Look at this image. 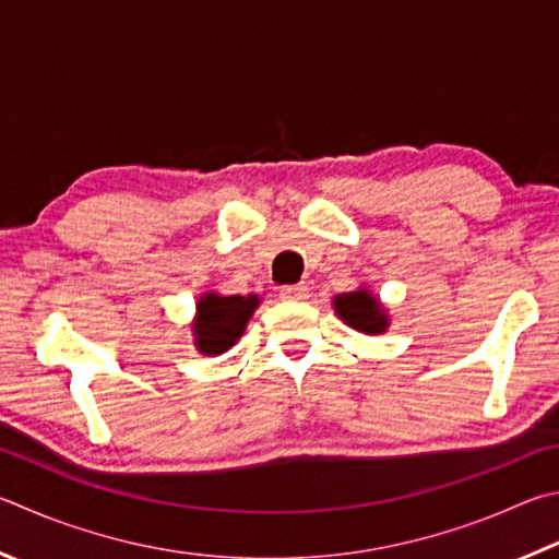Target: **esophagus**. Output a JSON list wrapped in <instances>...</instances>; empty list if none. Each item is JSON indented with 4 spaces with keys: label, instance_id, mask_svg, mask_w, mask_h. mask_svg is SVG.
I'll return each instance as SVG.
<instances>
[{
    "label": "esophagus",
    "instance_id": "1",
    "mask_svg": "<svg viewBox=\"0 0 559 559\" xmlns=\"http://www.w3.org/2000/svg\"><path fill=\"white\" fill-rule=\"evenodd\" d=\"M281 296L286 300H302V298H308V286L306 283H290V286H281Z\"/></svg>",
    "mask_w": 559,
    "mask_h": 559
}]
</instances>
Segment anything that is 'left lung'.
<instances>
[{
  "label": "left lung",
  "instance_id": "8db88e82",
  "mask_svg": "<svg viewBox=\"0 0 559 559\" xmlns=\"http://www.w3.org/2000/svg\"><path fill=\"white\" fill-rule=\"evenodd\" d=\"M334 310H337L340 318L347 322L349 328L369 334H379L385 330V324H389L379 300L369 296V290L342 293V296L334 298Z\"/></svg>",
  "mask_w": 559,
  "mask_h": 559
}]
</instances>
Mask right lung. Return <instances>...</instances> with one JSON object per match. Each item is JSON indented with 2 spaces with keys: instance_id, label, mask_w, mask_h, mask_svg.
<instances>
[{
  "instance_id": "1",
  "label": "right lung",
  "mask_w": 559,
  "mask_h": 559,
  "mask_svg": "<svg viewBox=\"0 0 559 559\" xmlns=\"http://www.w3.org/2000/svg\"><path fill=\"white\" fill-rule=\"evenodd\" d=\"M259 306L257 296H210L200 298L198 302V320L195 328V342L202 354H222L235 344L241 332H245L247 322L251 318L253 308Z\"/></svg>"
}]
</instances>
